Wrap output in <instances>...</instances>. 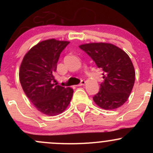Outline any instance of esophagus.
<instances>
[{
  "mask_svg": "<svg viewBox=\"0 0 153 153\" xmlns=\"http://www.w3.org/2000/svg\"><path fill=\"white\" fill-rule=\"evenodd\" d=\"M86 84V81H81V83H80L79 84H78V86H83V85H84V84Z\"/></svg>",
  "mask_w": 153,
  "mask_h": 153,
  "instance_id": "34e87169",
  "label": "esophagus"
}]
</instances>
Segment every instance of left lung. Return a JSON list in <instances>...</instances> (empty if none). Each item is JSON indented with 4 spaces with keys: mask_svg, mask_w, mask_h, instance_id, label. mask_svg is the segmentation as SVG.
Returning a JSON list of instances; mask_svg holds the SVG:
<instances>
[{
    "mask_svg": "<svg viewBox=\"0 0 153 153\" xmlns=\"http://www.w3.org/2000/svg\"><path fill=\"white\" fill-rule=\"evenodd\" d=\"M104 71V81L93 101L99 107L112 110L127 101L135 83V72L129 55L109 43H89L79 46Z\"/></svg>",
    "mask_w": 153,
    "mask_h": 153,
    "instance_id": "8db88e82",
    "label": "left lung"
}]
</instances>
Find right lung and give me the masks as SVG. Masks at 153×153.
<instances>
[{"label":"right lung","mask_w":153,"mask_h":153,"mask_svg":"<svg viewBox=\"0 0 153 153\" xmlns=\"http://www.w3.org/2000/svg\"><path fill=\"white\" fill-rule=\"evenodd\" d=\"M69 44L55 38L41 41L26 53L20 67L23 90L34 106L49 116L65 111L73 95L72 88L53 84L60 54Z\"/></svg>","instance_id":"1"}]
</instances>
